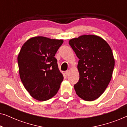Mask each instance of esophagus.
<instances>
[{"label":"esophagus","instance_id":"1","mask_svg":"<svg viewBox=\"0 0 127 127\" xmlns=\"http://www.w3.org/2000/svg\"><path fill=\"white\" fill-rule=\"evenodd\" d=\"M65 74H66V76H68L69 74V70H66L65 72Z\"/></svg>","mask_w":127,"mask_h":127}]
</instances>
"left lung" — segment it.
<instances>
[{
  "label": "left lung",
  "mask_w": 127,
  "mask_h": 127,
  "mask_svg": "<svg viewBox=\"0 0 127 127\" xmlns=\"http://www.w3.org/2000/svg\"><path fill=\"white\" fill-rule=\"evenodd\" d=\"M79 59V80L74 86L76 93L86 101L98 98L112 77L114 58L108 43L99 36L84 34L69 41Z\"/></svg>",
  "instance_id": "1"
}]
</instances>
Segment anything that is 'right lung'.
Masks as SVG:
<instances>
[{
  "label": "right lung",
  "mask_w": 127,
  "mask_h": 127,
  "mask_svg": "<svg viewBox=\"0 0 127 127\" xmlns=\"http://www.w3.org/2000/svg\"><path fill=\"white\" fill-rule=\"evenodd\" d=\"M63 42L36 36L22 46L17 58L19 74L24 87L36 100L50 99L60 89L64 76L54 56Z\"/></svg>",
  "instance_id": "right-lung-1"
}]
</instances>
